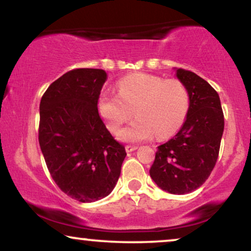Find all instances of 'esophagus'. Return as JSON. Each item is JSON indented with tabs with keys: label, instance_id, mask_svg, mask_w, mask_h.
<instances>
[{
	"label": "esophagus",
	"instance_id": "34e87169",
	"mask_svg": "<svg viewBox=\"0 0 251 251\" xmlns=\"http://www.w3.org/2000/svg\"><path fill=\"white\" fill-rule=\"evenodd\" d=\"M137 149H138V146H136V145H126V153L133 152V151H136Z\"/></svg>",
	"mask_w": 251,
	"mask_h": 251
}]
</instances>
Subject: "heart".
Wrapping results in <instances>:
<instances>
[{
  "label": "heart",
  "instance_id": "heart-1",
  "mask_svg": "<svg viewBox=\"0 0 251 251\" xmlns=\"http://www.w3.org/2000/svg\"><path fill=\"white\" fill-rule=\"evenodd\" d=\"M118 96L102 92L97 101L98 112L112 133L132 115L136 120L119 133L129 143L149 140L155 135L164 139L176 133L190 109V94L179 80H164L155 75L135 73L116 84Z\"/></svg>",
  "mask_w": 251,
  "mask_h": 251
}]
</instances>
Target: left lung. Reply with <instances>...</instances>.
Segmentation results:
<instances>
[{"mask_svg":"<svg viewBox=\"0 0 251 251\" xmlns=\"http://www.w3.org/2000/svg\"><path fill=\"white\" fill-rule=\"evenodd\" d=\"M190 94V109L178 133L157 147L150 175L171 194H186L208 179L217 162L224 113L217 91L193 72L178 68Z\"/></svg>","mask_w":251,"mask_h":251,"instance_id":"obj_1","label":"left lung"}]
</instances>
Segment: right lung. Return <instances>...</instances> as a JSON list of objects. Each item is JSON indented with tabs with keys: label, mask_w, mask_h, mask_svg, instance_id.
Listing matches in <instances>:
<instances>
[{
	"label": "right lung",
	"mask_w": 251,
	"mask_h": 251,
	"mask_svg": "<svg viewBox=\"0 0 251 251\" xmlns=\"http://www.w3.org/2000/svg\"><path fill=\"white\" fill-rule=\"evenodd\" d=\"M106 72L75 68L52 82L40 102L39 143L57 186L80 202L107 197L126 155L99 116Z\"/></svg>",
	"instance_id": "add662e5"
}]
</instances>
